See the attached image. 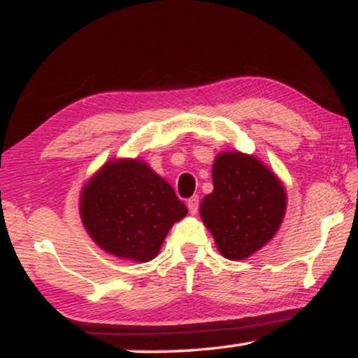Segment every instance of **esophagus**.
Here are the masks:
<instances>
[{"instance_id": "obj_1", "label": "esophagus", "mask_w": 358, "mask_h": 358, "mask_svg": "<svg viewBox=\"0 0 358 358\" xmlns=\"http://www.w3.org/2000/svg\"><path fill=\"white\" fill-rule=\"evenodd\" d=\"M187 208L192 215L197 213V210H199V197H197V195H194V197H190L187 200Z\"/></svg>"}]
</instances>
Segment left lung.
<instances>
[{
	"label": "left lung",
	"instance_id": "1",
	"mask_svg": "<svg viewBox=\"0 0 358 358\" xmlns=\"http://www.w3.org/2000/svg\"><path fill=\"white\" fill-rule=\"evenodd\" d=\"M213 192L200 203V217L218 251L243 261L280 228L287 195L280 179L254 156L227 151L212 168Z\"/></svg>",
	"mask_w": 358,
	"mask_h": 358
}]
</instances>
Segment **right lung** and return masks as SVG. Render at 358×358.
Here are the masks:
<instances>
[{"mask_svg": "<svg viewBox=\"0 0 358 358\" xmlns=\"http://www.w3.org/2000/svg\"><path fill=\"white\" fill-rule=\"evenodd\" d=\"M80 210L97 246L135 262L155 259L171 227L187 215L174 189L140 159L102 166L83 189Z\"/></svg>", "mask_w": 358, "mask_h": 358, "instance_id": "add662e5", "label": "right lung"}]
</instances>
